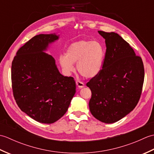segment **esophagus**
<instances>
[{
	"instance_id": "obj_1",
	"label": "esophagus",
	"mask_w": 154,
	"mask_h": 154,
	"mask_svg": "<svg viewBox=\"0 0 154 154\" xmlns=\"http://www.w3.org/2000/svg\"><path fill=\"white\" fill-rule=\"evenodd\" d=\"M76 85H77V86L79 88V89H82V88L85 87V84L83 82H81V81H76Z\"/></svg>"
}]
</instances>
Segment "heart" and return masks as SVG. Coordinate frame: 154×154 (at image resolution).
Listing matches in <instances>:
<instances>
[{
    "mask_svg": "<svg viewBox=\"0 0 154 154\" xmlns=\"http://www.w3.org/2000/svg\"><path fill=\"white\" fill-rule=\"evenodd\" d=\"M105 49L99 41L81 40L69 45L65 55L59 59L60 65L66 73L74 69L73 63H77V71L86 78H93L102 71Z\"/></svg>",
    "mask_w": 154,
    "mask_h": 154,
    "instance_id": "1",
    "label": "heart"
}]
</instances>
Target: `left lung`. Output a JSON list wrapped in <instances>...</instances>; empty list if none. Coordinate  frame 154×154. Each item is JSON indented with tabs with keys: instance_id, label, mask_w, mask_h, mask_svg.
<instances>
[{
	"instance_id": "left-lung-1",
	"label": "left lung",
	"mask_w": 154,
	"mask_h": 154,
	"mask_svg": "<svg viewBox=\"0 0 154 154\" xmlns=\"http://www.w3.org/2000/svg\"><path fill=\"white\" fill-rule=\"evenodd\" d=\"M98 32L105 40L106 50L102 71L87 84L92 92L89 106L95 119L111 124L126 116L137 105L144 68L142 58L120 35Z\"/></svg>"
}]
</instances>
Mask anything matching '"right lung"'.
Listing matches in <instances>:
<instances>
[{
	"label": "right lung",
	"instance_id": "right-lung-1",
	"mask_svg": "<svg viewBox=\"0 0 154 154\" xmlns=\"http://www.w3.org/2000/svg\"><path fill=\"white\" fill-rule=\"evenodd\" d=\"M59 38L55 33L35 35L19 49L12 63L16 103L22 112L44 124L61 119L76 92L73 78L61 75L55 59L45 53Z\"/></svg>",
	"mask_w": 154,
	"mask_h": 154
}]
</instances>
